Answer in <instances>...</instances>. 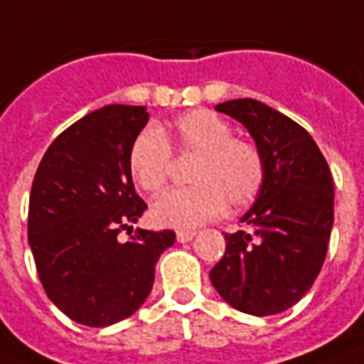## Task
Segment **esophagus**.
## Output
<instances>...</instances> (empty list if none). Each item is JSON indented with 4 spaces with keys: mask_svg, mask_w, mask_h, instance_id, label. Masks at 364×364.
Wrapping results in <instances>:
<instances>
[{
    "mask_svg": "<svg viewBox=\"0 0 364 364\" xmlns=\"http://www.w3.org/2000/svg\"><path fill=\"white\" fill-rule=\"evenodd\" d=\"M193 237H196L193 230H178V232H176V240H178V242H190Z\"/></svg>",
    "mask_w": 364,
    "mask_h": 364,
    "instance_id": "1",
    "label": "esophagus"
}]
</instances>
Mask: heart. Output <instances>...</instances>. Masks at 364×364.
<instances>
[{
	"mask_svg": "<svg viewBox=\"0 0 364 364\" xmlns=\"http://www.w3.org/2000/svg\"><path fill=\"white\" fill-rule=\"evenodd\" d=\"M168 141L182 155H196L188 180L192 186L168 190L151 205L159 227L193 229L211 221L225 209L246 208L264 184V156L248 139L235 137L232 126L211 110H192L171 126L147 127L129 147L127 168L143 192L155 193L171 174Z\"/></svg>",
	"mask_w": 364,
	"mask_h": 364,
	"instance_id": "obj_1",
	"label": "heart"
}]
</instances>
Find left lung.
Masks as SVG:
<instances>
[{
    "instance_id": "obj_1",
    "label": "left lung",
    "mask_w": 364,
    "mask_h": 364,
    "mask_svg": "<svg viewBox=\"0 0 364 364\" xmlns=\"http://www.w3.org/2000/svg\"><path fill=\"white\" fill-rule=\"evenodd\" d=\"M250 132L264 156V184L225 235L227 248L209 279L232 309L272 316L309 293L322 269L333 225V180L314 139L302 126L254 98L215 106Z\"/></svg>"
}]
</instances>
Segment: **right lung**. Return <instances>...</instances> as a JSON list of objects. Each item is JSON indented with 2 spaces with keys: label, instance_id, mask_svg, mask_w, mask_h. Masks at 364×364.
<instances>
[{
  "label": "right lung",
  "instance_id": "obj_1",
  "mask_svg": "<svg viewBox=\"0 0 364 364\" xmlns=\"http://www.w3.org/2000/svg\"><path fill=\"white\" fill-rule=\"evenodd\" d=\"M145 106L108 105L55 137L34 174L28 244L48 299L73 322L105 328L132 316L149 296L159 256L174 230H132L147 203L127 168Z\"/></svg>",
  "mask_w": 364,
  "mask_h": 364
}]
</instances>
